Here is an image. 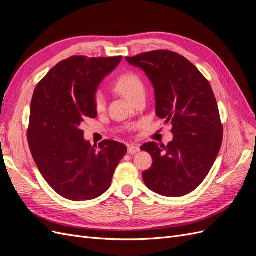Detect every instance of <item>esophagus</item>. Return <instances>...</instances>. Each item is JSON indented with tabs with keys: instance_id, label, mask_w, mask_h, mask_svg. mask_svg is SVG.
<instances>
[{
	"instance_id": "1",
	"label": "esophagus",
	"mask_w": 256,
	"mask_h": 256,
	"mask_svg": "<svg viewBox=\"0 0 256 256\" xmlns=\"http://www.w3.org/2000/svg\"><path fill=\"white\" fill-rule=\"evenodd\" d=\"M140 152V147H138V145H129L128 146V152L130 154H136Z\"/></svg>"
}]
</instances>
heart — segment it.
I'll list each match as a JSON object with an SVG mask.
<instances>
[{"label":"heart","mask_w":256,"mask_h":256,"mask_svg":"<svg viewBox=\"0 0 256 256\" xmlns=\"http://www.w3.org/2000/svg\"><path fill=\"white\" fill-rule=\"evenodd\" d=\"M114 88L120 94L125 96L130 102L144 92V84L140 76L134 72H125L120 74L114 83ZM104 96L100 90L94 94V106L97 111H102L104 109Z\"/></svg>","instance_id":"obj_1"}]
</instances>
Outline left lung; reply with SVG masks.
Segmentation results:
<instances>
[{
	"label": "left lung",
	"instance_id": "obj_1",
	"mask_svg": "<svg viewBox=\"0 0 256 256\" xmlns=\"http://www.w3.org/2000/svg\"><path fill=\"white\" fill-rule=\"evenodd\" d=\"M152 84L158 118L171 122L174 138L166 146L142 145L152 158L143 172L146 187L160 196L188 194L203 182L221 148L223 127L210 84L187 58L168 50L126 58Z\"/></svg>",
	"mask_w": 256,
	"mask_h": 256
}]
</instances>
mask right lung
Here are the masks:
<instances>
[{"instance_id": "1", "label": "right lung", "mask_w": 256, "mask_h": 256, "mask_svg": "<svg viewBox=\"0 0 256 256\" xmlns=\"http://www.w3.org/2000/svg\"><path fill=\"white\" fill-rule=\"evenodd\" d=\"M122 56H72L37 84L30 102L28 141L35 164L50 187L70 200L96 198L110 188L127 147L113 140L92 146L81 122L95 118L94 94Z\"/></svg>"}]
</instances>
